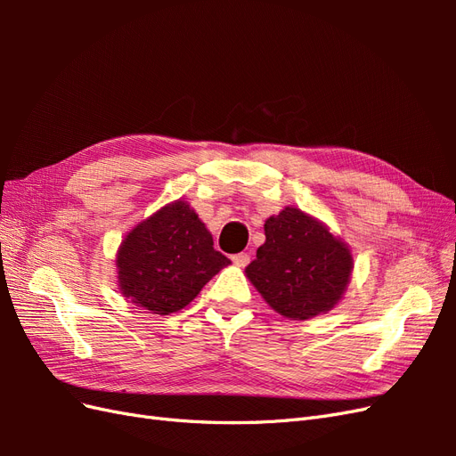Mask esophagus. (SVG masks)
<instances>
[{"mask_svg":"<svg viewBox=\"0 0 456 456\" xmlns=\"http://www.w3.org/2000/svg\"><path fill=\"white\" fill-rule=\"evenodd\" d=\"M232 260H233V265L247 266L251 262V256H249V253H238V255H232Z\"/></svg>","mask_w":456,"mask_h":456,"instance_id":"1","label":"esophagus"}]
</instances>
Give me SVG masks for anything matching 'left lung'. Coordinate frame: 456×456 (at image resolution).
Segmentation results:
<instances>
[{"label": "left lung", "mask_w": 456, "mask_h": 456, "mask_svg": "<svg viewBox=\"0 0 456 456\" xmlns=\"http://www.w3.org/2000/svg\"><path fill=\"white\" fill-rule=\"evenodd\" d=\"M266 241L245 268L268 305L289 320H310L333 310L346 291L354 258L348 245L297 207L270 216Z\"/></svg>", "instance_id": "left-lung-1"}]
</instances>
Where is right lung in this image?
I'll use <instances>...</instances> for the list:
<instances>
[{
  "label": "right lung",
  "mask_w": 456,
  "mask_h": 456,
  "mask_svg": "<svg viewBox=\"0 0 456 456\" xmlns=\"http://www.w3.org/2000/svg\"><path fill=\"white\" fill-rule=\"evenodd\" d=\"M230 258L191 207L178 200L136 224L116 256L121 295L150 314L169 315L194 300Z\"/></svg>",
  "instance_id": "add662e5"
}]
</instances>
